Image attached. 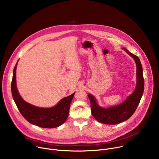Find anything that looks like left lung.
I'll use <instances>...</instances> for the list:
<instances>
[{
	"label": "left lung",
	"mask_w": 159,
	"mask_h": 159,
	"mask_svg": "<svg viewBox=\"0 0 159 159\" xmlns=\"http://www.w3.org/2000/svg\"><path fill=\"white\" fill-rule=\"evenodd\" d=\"M124 50L133 58L137 65V87L134 91L123 103L108 108L101 107L91 94L88 95L90 101L92 115L98 121L101 123L116 125L129 119L137 109L143 93L144 79L140 60L137 56L130 53L127 49L124 48Z\"/></svg>",
	"instance_id": "8db88e82"
}]
</instances>
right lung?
<instances>
[{
  "mask_svg": "<svg viewBox=\"0 0 159 159\" xmlns=\"http://www.w3.org/2000/svg\"><path fill=\"white\" fill-rule=\"evenodd\" d=\"M16 66L13 71L11 91L14 102L22 115L28 122L44 128H53L61 125L69 114L70 102L74 93L62 99L57 106L51 108H41L33 106L22 99L16 87Z\"/></svg>",
  "mask_w": 159,
  "mask_h": 159,
  "instance_id": "1",
  "label": "right lung"
}]
</instances>
